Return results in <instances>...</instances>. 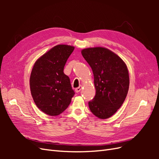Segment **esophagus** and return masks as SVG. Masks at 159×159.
Masks as SVG:
<instances>
[{
  "mask_svg": "<svg viewBox=\"0 0 159 159\" xmlns=\"http://www.w3.org/2000/svg\"><path fill=\"white\" fill-rule=\"evenodd\" d=\"M81 88H82V87H81V86H80V87L77 88L75 89V91L76 93H79L80 91L81 90Z\"/></svg>",
  "mask_w": 159,
  "mask_h": 159,
  "instance_id": "34e87169",
  "label": "esophagus"
}]
</instances>
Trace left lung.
Returning a JSON list of instances; mask_svg holds the SVG:
<instances>
[{
    "label": "left lung",
    "mask_w": 159,
    "mask_h": 159,
    "mask_svg": "<svg viewBox=\"0 0 159 159\" xmlns=\"http://www.w3.org/2000/svg\"><path fill=\"white\" fill-rule=\"evenodd\" d=\"M92 69L96 93L89 102L92 113L100 119L111 117L121 107L129 87L127 67L121 57L102 47L81 50Z\"/></svg>",
    "instance_id": "left-lung-1"
}]
</instances>
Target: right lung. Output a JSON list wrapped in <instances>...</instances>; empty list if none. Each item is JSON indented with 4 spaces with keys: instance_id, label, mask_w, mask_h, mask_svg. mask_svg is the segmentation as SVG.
Wrapping results in <instances>:
<instances>
[{
    "instance_id": "add662e5",
    "label": "right lung",
    "mask_w": 159,
    "mask_h": 159,
    "mask_svg": "<svg viewBox=\"0 0 159 159\" xmlns=\"http://www.w3.org/2000/svg\"><path fill=\"white\" fill-rule=\"evenodd\" d=\"M74 46L57 45L37 60L30 74V87L38 109L50 116L64 112L75 94L69 77L64 73Z\"/></svg>"
}]
</instances>
